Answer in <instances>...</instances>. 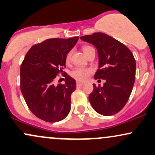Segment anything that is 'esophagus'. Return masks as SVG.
I'll return each instance as SVG.
<instances>
[{
    "instance_id": "34e87169",
    "label": "esophagus",
    "mask_w": 155,
    "mask_h": 155,
    "mask_svg": "<svg viewBox=\"0 0 155 155\" xmlns=\"http://www.w3.org/2000/svg\"><path fill=\"white\" fill-rule=\"evenodd\" d=\"M83 85V83H81V82H77V83H76V85H77L78 87H81Z\"/></svg>"
}]
</instances>
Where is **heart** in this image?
<instances>
[{
    "mask_svg": "<svg viewBox=\"0 0 155 155\" xmlns=\"http://www.w3.org/2000/svg\"><path fill=\"white\" fill-rule=\"evenodd\" d=\"M94 50V48L90 45H85L83 47V51L85 53V55H88V54L91 51ZM71 56H72V51H69L67 54L65 61L67 63L70 62ZM93 70L91 68H85V67H77L74 69L71 72L70 75L71 77L74 79H75L78 81H85L88 79L89 76L92 74Z\"/></svg>",
    "mask_w": 155,
    "mask_h": 155,
    "instance_id": "heart-1",
    "label": "heart"
}]
</instances>
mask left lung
Returning <instances> with one entry per match:
<instances>
[{"instance_id": "1", "label": "left lung", "mask_w": 155, "mask_h": 155, "mask_svg": "<svg viewBox=\"0 0 155 155\" xmlns=\"http://www.w3.org/2000/svg\"><path fill=\"white\" fill-rule=\"evenodd\" d=\"M98 51L99 69L94 78L104 79V86L94 84L89 101L100 114L110 116L120 112L128 101L136 78V60L131 51L121 42L102 32L81 37Z\"/></svg>"}]
</instances>
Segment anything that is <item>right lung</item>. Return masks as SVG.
<instances>
[{"label": "right lung", "instance_id": "obj_1", "mask_svg": "<svg viewBox=\"0 0 155 155\" xmlns=\"http://www.w3.org/2000/svg\"><path fill=\"white\" fill-rule=\"evenodd\" d=\"M79 38H51L32 45L20 67V90L27 107L36 117L49 123L62 120L71 109V94L76 82L63 70L67 54ZM59 74L64 84L54 85Z\"/></svg>", "mask_w": 155, "mask_h": 155}]
</instances>
